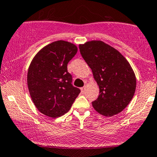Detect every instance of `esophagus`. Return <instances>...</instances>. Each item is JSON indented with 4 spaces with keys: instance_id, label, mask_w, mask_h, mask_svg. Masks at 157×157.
Segmentation results:
<instances>
[{
    "instance_id": "obj_1",
    "label": "esophagus",
    "mask_w": 157,
    "mask_h": 157,
    "mask_svg": "<svg viewBox=\"0 0 157 157\" xmlns=\"http://www.w3.org/2000/svg\"><path fill=\"white\" fill-rule=\"evenodd\" d=\"M86 86H85L84 87H82V89H81V90H82V92H85V90H86Z\"/></svg>"
}]
</instances>
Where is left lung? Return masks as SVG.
I'll list each match as a JSON object with an SVG mask.
<instances>
[{
	"instance_id": "obj_1",
	"label": "left lung",
	"mask_w": 157,
	"mask_h": 157,
	"mask_svg": "<svg viewBox=\"0 0 157 157\" xmlns=\"http://www.w3.org/2000/svg\"><path fill=\"white\" fill-rule=\"evenodd\" d=\"M79 50L99 88L98 98L92 102L93 108L107 117L121 113L131 102L136 87L130 64L119 51L102 41H86L79 44Z\"/></svg>"
}]
</instances>
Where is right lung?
<instances>
[{
  "label": "right lung",
  "mask_w": 157,
  "mask_h": 157,
  "mask_svg": "<svg viewBox=\"0 0 157 157\" xmlns=\"http://www.w3.org/2000/svg\"><path fill=\"white\" fill-rule=\"evenodd\" d=\"M78 52L77 46L66 41H54L33 58L27 75L33 103L38 111L51 118L68 113L80 89L71 85L67 65Z\"/></svg>",
  "instance_id": "obj_1"
}]
</instances>
